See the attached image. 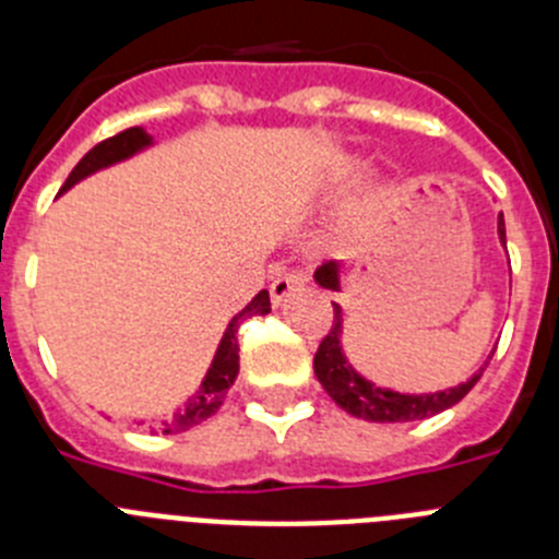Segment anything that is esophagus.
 <instances>
[{
	"label": "esophagus",
	"instance_id": "obj_1",
	"mask_svg": "<svg viewBox=\"0 0 559 559\" xmlns=\"http://www.w3.org/2000/svg\"><path fill=\"white\" fill-rule=\"evenodd\" d=\"M305 285V276L299 274V271H285V274H280L274 280V283H271V305H283L285 299H288L290 294H294V290H299Z\"/></svg>",
	"mask_w": 559,
	"mask_h": 559
}]
</instances>
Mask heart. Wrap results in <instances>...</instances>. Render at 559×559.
I'll return each mask as SVG.
<instances>
[{
	"label": "heart",
	"mask_w": 559,
	"mask_h": 559,
	"mask_svg": "<svg viewBox=\"0 0 559 559\" xmlns=\"http://www.w3.org/2000/svg\"><path fill=\"white\" fill-rule=\"evenodd\" d=\"M355 167H358V162H349V165L344 167V176H353ZM386 192H389V181H386V179L372 181V185H369V190H367V195H364V199H360L358 204H355V210H353L355 221H364V218H367L369 210H372V206L378 204V201L383 199V195H386Z\"/></svg>",
	"instance_id": "heart-1"
}]
</instances>
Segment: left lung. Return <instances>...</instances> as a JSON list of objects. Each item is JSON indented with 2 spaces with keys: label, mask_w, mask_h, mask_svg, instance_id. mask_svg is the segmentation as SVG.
Returning <instances> with one entry per match:
<instances>
[{
  "label": "left lung",
  "mask_w": 559,
  "mask_h": 559,
  "mask_svg": "<svg viewBox=\"0 0 559 559\" xmlns=\"http://www.w3.org/2000/svg\"><path fill=\"white\" fill-rule=\"evenodd\" d=\"M498 240L507 249V229H503V215H498ZM341 269L344 265L338 260L319 265L313 274L316 285H322L328 290H341ZM335 319L330 333L324 335L319 349H316L313 369L324 392L338 403L347 414L358 419H369V423H412V419H428L433 414L445 412V408L456 406L464 394L471 392L481 378L484 367L490 364V358L484 360V367L473 372L471 378L459 383L453 389H442V392H423V394H406L394 392V389H380L378 383L367 380L358 369L353 367L341 347V335H344V310L341 305L333 302ZM496 353V349H492Z\"/></svg>",
  "instance_id": "1"
}]
</instances>
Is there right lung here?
Returning a JSON list of instances; mask_svg holds the SVG:
<instances>
[{"mask_svg":"<svg viewBox=\"0 0 559 559\" xmlns=\"http://www.w3.org/2000/svg\"><path fill=\"white\" fill-rule=\"evenodd\" d=\"M151 145H153V136L142 126L128 128V131L117 133V136H111V140H103L100 145L92 147V151L78 162L75 170L69 173V179L63 181L61 192H67L69 187H75L78 181H83L86 176H92V173L106 170V167L117 165V162L131 159V156H136V153L145 151V147ZM265 313H271V299H269V290H260V294H257L254 299L240 310V313L231 316V322L226 324L224 338H221L218 349H215V358H212L210 369H206L204 380H201L199 392L192 394L185 406L173 414V417L159 419L153 431H159V433L190 431L192 426H199V423L210 419L212 414L224 406L226 392L231 389V383H235L237 378V369H240V364H237V360H240L237 358V349H240L237 347V328H240L246 319H251V316H265Z\"/></svg>","mask_w":559,"mask_h":559,"instance_id":"right-lung-1","label":"right lung"}]
</instances>
